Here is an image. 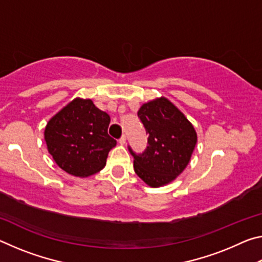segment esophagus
<instances>
[{"label":"esophagus","instance_id":"obj_1","mask_svg":"<svg viewBox=\"0 0 262 262\" xmlns=\"http://www.w3.org/2000/svg\"><path fill=\"white\" fill-rule=\"evenodd\" d=\"M126 141H127L126 135H122V136L120 137V139H119V143H120V144H125Z\"/></svg>","mask_w":262,"mask_h":262}]
</instances>
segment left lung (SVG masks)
Wrapping results in <instances>:
<instances>
[{
    "label": "left lung",
    "mask_w": 262,
    "mask_h": 262,
    "mask_svg": "<svg viewBox=\"0 0 262 262\" xmlns=\"http://www.w3.org/2000/svg\"><path fill=\"white\" fill-rule=\"evenodd\" d=\"M137 117L145 128L148 147L136 154L134 170L151 187L168 184L185 170L196 144V133L185 115L165 98L141 106Z\"/></svg>",
    "instance_id": "left-lung-1"
}]
</instances>
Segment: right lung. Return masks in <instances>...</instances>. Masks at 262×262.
<instances>
[{
	"label": "right lung",
	"mask_w": 262,
	"mask_h": 262,
	"mask_svg": "<svg viewBox=\"0 0 262 262\" xmlns=\"http://www.w3.org/2000/svg\"><path fill=\"white\" fill-rule=\"evenodd\" d=\"M110 121V115L96 107L92 100L76 98L48 121L45 129L48 152L69 174L97 173L117 144L107 134Z\"/></svg>",
	"instance_id": "add662e5"
}]
</instances>
